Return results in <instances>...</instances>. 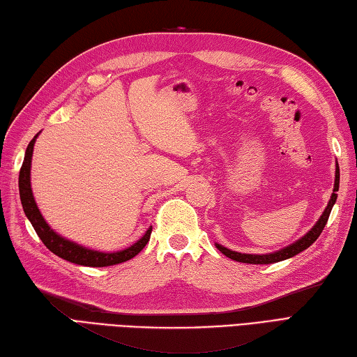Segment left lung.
Listing matches in <instances>:
<instances>
[{"label": "left lung", "instance_id": "8db88e82", "mask_svg": "<svg viewBox=\"0 0 357 357\" xmlns=\"http://www.w3.org/2000/svg\"><path fill=\"white\" fill-rule=\"evenodd\" d=\"M337 191H339V168L336 166V178H335L333 194H331V199H330V202L327 204L326 211H324V213L321 215L319 221L312 227L310 232H308L307 235H304L303 238L298 240L296 243H293L291 245H287L286 249L278 250V252H275V253H267V255H249V253L234 252V250H229V249L223 248V245H221V244H217V249L221 253H225L227 258H231L234 261H238V263H245V264H272V263H278V261L295 257V255H298L299 252H303L307 248H310V245L316 240H318V236L321 235V232L324 231V227H326V225H327L331 208H333V204L336 203Z\"/></svg>", "mask_w": 357, "mask_h": 357}]
</instances>
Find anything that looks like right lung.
<instances>
[{"instance_id":"1","label":"right lung","mask_w":357,"mask_h":357,"mask_svg":"<svg viewBox=\"0 0 357 357\" xmlns=\"http://www.w3.org/2000/svg\"><path fill=\"white\" fill-rule=\"evenodd\" d=\"M36 137L38 136H35L30 140V144L26 149V155H24V162L20 169L18 185H20V197H21L22 209L26 212V217L30 220V223L33 226L38 236L45 244V248L52 250L54 255L61 257L62 259L70 261V263H75L79 266H90V267L114 266L119 263H125V261L136 257L149 241L153 227H149L146 234L142 236L136 244H132L131 248L121 252H114V253H104V252L85 249L82 245H77L76 243H71L66 238H62V236H59L56 232L52 231L50 226L44 221L41 212H39L30 188V163H31V154H33V145H35Z\"/></svg>"}]
</instances>
